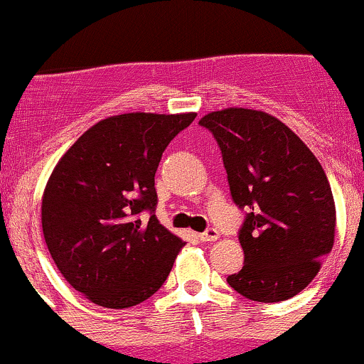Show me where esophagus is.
<instances>
[{
    "mask_svg": "<svg viewBox=\"0 0 364 364\" xmlns=\"http://www.w3.org/2000/svg\"><path fill=\"white\" fill-rule=\"evenodd\" d=\"M219 239V232L215 228H208L205 230L203 233H200V240L203 242H214V240Z\"/></svg>",
    "mask_w": 364,
    "mask_h": 364,
    "instance_id": "esophagus-1",
    "label": "esophagus"
}]
</instances>
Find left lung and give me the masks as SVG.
I'll return each instance as SVG.
<instances>
[{
  "label": "left lung",
  "mask_w": 364,
  "mask_h": 364,
  "mask_svg": "<svg viewBox=\"0 0 364 364\" xmlns=\"http://www.w3.org/2000/svg\"><path fill=\"white\" fill-rule=\"evenodd\" d=\"M200 125L214 134L233 201L247 210L239 230L244 267L226 282L258 303L297 296L334 244L336 208L318 159L264 111H212Z\"/></svg>",
  "instance_id": "1"
}]
</instances>
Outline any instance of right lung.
Returning a JSON list of instances; mask_svg holds the SVG:
<instances>
[{
    "instance_id": "obj_1",
    "label": "right lung",
    "mask_w": 364,
    "mask_h": 364,
    "mask_svg": "<svg viewBox=\"0 0 364 364\" xmlns=\"http://www.w3.org/2000/svg\"><path fill=\"white\" fill-rule=\"evenodd\" d=\"M196 113H125L97 122L58 161L42 196L48 250L93 304L131 308L166 282L181 237L156 218V171ZM150 211L149 222L139 214Z\"/></svg>"
}]
</instances>
